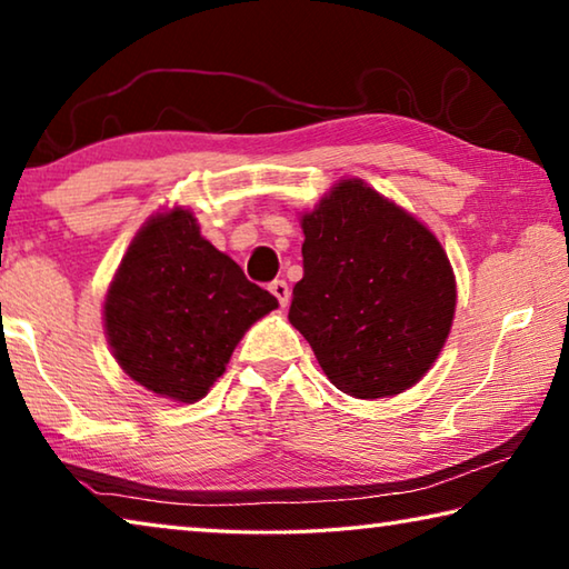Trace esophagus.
<instances>
[{
	"instance_id": "34e87169",
	"label": "esophagus",
	"mask_w": 569,
	"mask_h": 569,
	"mask_svg": "<svg viewBox=\"0 0 569 569\" xmlns=\"http://www.w3.org/2000/svg\"><path fill=\"white\" fill-rule=\"evenodd\" d=\"M268 288H271V293L276 296V301L281 303V308H286L288 298H291V291H288V283L286 281H273Z\"/></svg>"
}]
</instances>
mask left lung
<instances>
[{"label":"left lung","instance_id":"left-lung-1","mask_svg":"<svg viewBox=\"0 0 569 569\" xmlns=\"http://www.w3.org/2000/svg\"><path fill=\"white\" fill-rule=\"evenodd\" d=\"M291 321L336 389L393 397L445 346L457 283L439 240L361 180H341L303 220Z\"/></svg>","mask_w":569,"mask_h":569}]
</instances>
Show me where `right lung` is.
I'll list each match as a JSON object with an SVG mask.
<instances>
[{"mask_svg":"<svg viewBox=\"0 0 569 569\" xmlns=\"http://www.w3.org/2000/svg\"><path fill=\"white\" fill-rule=\"evenodd\" d=\"M276 306L200 236L192 213L176 208L134 236L104 301V329L130 379L190 403L206 397L243 333Z\"/></svg>","mask_w":569,"mask_h":569,"instance_id":"right-lung-1","label":"right lung"}]
</instances>
